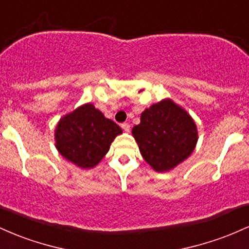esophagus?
Segmentation results:
<instances>
[{
	"mask_svg": "<svg viewBox=\"0 0 249 249\" xmlns=\"http://www.w3.org/2000/svg\"><path fill=\"white\" fill-rule=\"evenodd\" d=\"M121 127H122V129L124 130V132H129L130 125H129V124H127V122H124V124H122Z\"/></svg>",
	"mask_w": 249,
	"mask_h": 249,
	"instance_id": "1",
	"label": "esophagus"
}]
</instances>
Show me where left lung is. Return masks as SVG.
<instances>
[{
	"mask_svg": "<svg viewBox=\"0 0 249 249\" xmlns=\"http://www.w3.org/2000/svg\"><path fill=\"white\" fill-rule=\"evenodd\" d=\"M132 133L143 159L156 172H166L186 160L197 141L193 119L170 100L144 110Z\"/></svg>",
	"mask_w": 249,
	"mask_h": 249,
	"instance_id": "obj_1",
	"label": "left lung"
}]
</instances>
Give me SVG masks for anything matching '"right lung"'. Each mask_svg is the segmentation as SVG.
<instances>
[{
  "mask_svg": "<svg viewBox=\"0 0 249 249\" xmlns=\"http://www.w3.org/2000/svg\"><path fill=\"white\" fill-rule=\"evenodd\" d=\"M121 133L115 122L88 103L60 120L55 140L57 150L67 160L81 168H93Z\"/></svg>",
  "mask_w": 249,
  "mask_h": 249,
  "instance_id": "1",
  "label": "right lung"
}]
</instances>
